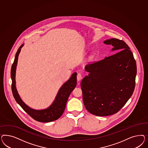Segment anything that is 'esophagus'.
<instances>
[{
  "label": "esophagus",
  "mask_w": 148,
  "mask_h": 148,
  "mask_svg": "<svg viewBox=\"0 0 148 148\" xmlns=\"http://www.w3.org/2000/svg\"><path fill=\"white\" fill-rule=\"evenodd\" d=\"M82 79V74L81 73H78L77 75V80L78 81L81 80V79Z\"/></svg>",
  "instance_id": "obj_1"
}]
</instances>
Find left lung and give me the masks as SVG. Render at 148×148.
<instances>
[{
  "label": "left lung",
  "instance_id": "8db88e82",
  "mask_svg": "<svg viewBox=\"0 0 148 148\" xmlns=\"http://www.w3.org/2000/svg\"><path fill=\"white\" fill-rule=\"evenodd\" d=\"M112 45L116 53L86 65L89 73L81 82L86 110L97 116L118 112L133 94L137 66L132 53L123 40L111 38L103 42Z\"/></svg>",
  "mask_w": 148,
  "mask_h": 148
}]
</instances>
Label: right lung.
<instances>
[{
    "label": "right lung",
    "mask_w": 148,
    "mask_h": 148,
    "mask_svg": "<svg viewBox=\"0 0 148 148\" xmlns=\"http://www.w3.org/2000/svg\"><path fill=\"white\" fill-rule=\"evenodd\" d=\"M23 45L24 44H22L18 48L11 70V77L12 79L11 88L14 98L23 109L36 121L48 123L56 121L62 115L66 108L68 97L76 87L77 73L76 72L74 73L69 79L61 86L58 90L55 100L49 108L42 110L32 109L23 101L22 99L18 94L16 87L15 76L16 66L17 64L18 55Z\"/></svg>",
    "instance_id": "right-lung-1"
}]
</instances>
